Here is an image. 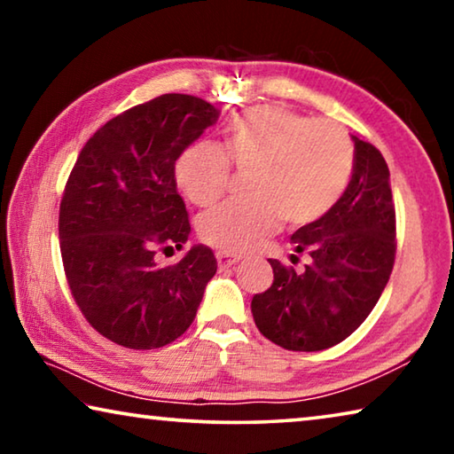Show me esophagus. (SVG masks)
I'll list each match as a JSON object with an SVG mask.
<instances>
[{"label":"esophagus","instance_id":"1","mask_svg":"<svg viewBox=\"0 0 454 454\" xmlns=\"http://www.w3.org/2000/svg\"><path fill=\"white\" fill-rule=\"evenodd\" d=\"M216 260H218V266L224 270V268H230L240 262V256H234V254H228V252H218L216 254Z\"/></svg>","mask_w":454,"mask_h":454}]
</instances>
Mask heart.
Returning a JSON list of instances; mask_svg holds the SVG:
<instances>
[{
  "label": "heart",
  "mask_w": 454,
  "mask_h": 454,
  "mask_svg": "<svg viewBox=\"0 0 454 454\" xmlns=\"http://www.w3.org/2000/svg\"><path fill=\"white\" fill-rule=\"evenodd\" d=\"M230 164L248 174L244 202L222 204L198 220L200 238L230 254L254 250L280 226H310L348 188L355 145L342 126L282 106H260L230 121L224 152L194 144L176 162V182L196 206L224 196Z\"/></svg>",
  "instance_id": "b5f03b06"
}]
</instances>
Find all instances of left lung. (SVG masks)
<instances>
[{"mask_svg":"<svg viewBox=\"0 0 454 454\" xmlns=\"http://www.w3.org/2000/svg\"><path fill=\"white\" fill-rule=\"evenodd\" d=\"M352 142L355 166L347 192L325 218L290 238L296 254H309L310 264L296 272L270 258L272 286L252 298L258 330L286 350H325L348 338L379 302L393 272L396 214L388 166L372 144L356 136Z\"/></svg>","mask_w":454,"mask_h":454,"instance_id":"obj_1","label":"left lung"}]
</instances>
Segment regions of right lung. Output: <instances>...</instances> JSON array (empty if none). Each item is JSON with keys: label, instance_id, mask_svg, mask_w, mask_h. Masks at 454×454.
<instances>
[{"label": "right lung", "instance_id": "right-lung-1", "mask_svg": "<svg viewBox=\"0 0 454 454\" xmlns=\"http://www.w3.org/2000/svg\"><path fill=\"white\" fill-rule=\"evenodd\" d=\"M218 116L206 99L186 94L129 107L90 137L67 178L59 204L66 278L86 320L120 347L174 342L216 274L204 244L172 266H158L156 254L188 240L176 160Z\"/></svg>", "mask_w": 454, "mask_h": 454}]
</instances>
